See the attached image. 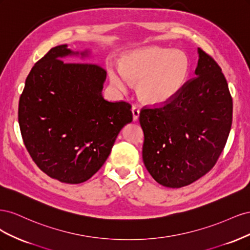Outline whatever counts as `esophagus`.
<instances>
[{
    "label": "esophagus",
    "mask_w": 250,
    "mask_h": 250,
    "mask_svg": "<svg viewBox=\"0 0 250 250\" xmlns=\"http://www.w3.org/2000/svg\"><path fill=\"white\" fill-rule=\"evenodd\" d=\"M131 112H132L133 121H137L140 118V109H139V107L138 106H132Z\"/></svg>",
    "instance_id": "34e87169"
}]
</instances>
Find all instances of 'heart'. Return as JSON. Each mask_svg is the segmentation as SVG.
Masks as SVG:
<instances>
[{
	"label": "heart",
	"instance_id": "b5f03b06",
	"mask_svg": "<svg viewBox=\"0 0 250 250\" xmlns=\"http://www.w3.org/2000/svg\"><path fill=\"white\" fill-rule=\"evenodd\" d=\"M190 73V63L184 52L160 47H148L130 52L120 65L108 64L110 82L126 93L131 81L139 83V94L149 104H164L184 88Z\"/></svg>",
	"mask_w": 250,
	"mask_h": 250
}]
</instances>
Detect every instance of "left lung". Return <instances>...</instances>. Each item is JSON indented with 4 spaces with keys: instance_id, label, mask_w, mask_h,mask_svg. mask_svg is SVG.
I'll return each mask as SVG.
<instances>
[{
    "instance_id": "left-lung-1",
    "label": "left lung",
    "mask_w": 250,
    "mask_h": 250,
    "mask_svg": "<svg viewBox=\"0 0 250 250\" xmlns=\"http://www.w3.org/2000/svg\"><path fill=\"white\" fill-rule=\"evenodd\" d=\"M198 52L196 76L174 99L144 108L143 161L150 175L167 188L191 185L214 167L228 141L232 99L215 60Z\"/></svg>"
}]
</instances>
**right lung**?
I'll return each instance as SVG.
<instances>
[{"instance_id":"right-lung-1","label":"right lung","mask_w":250,"mask_h":250,"mask_svg":"<svg viewBox=\"0 0 250 250\" xmlns=\"http://www.w3.org/2000/svg\"><path fill=\"white\" fill-rule=\"evenodd\" d=\"M89 55L67 44L52 48L32 67L20 98L19 124L29 154L42 172L65 184L92 177L132 121L130 104L103 98L106 71L65 62Z\"/></svg>"}]
</instances>
